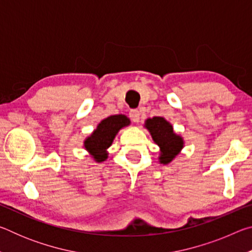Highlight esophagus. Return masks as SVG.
Listing matches in <instances>:
<instances>
[{
	"label": "esophagus",
	"instance_id": "esophagus-1",
	"mask_svg": "<svg viewBox=\"0 0 252 252\" xmlns=\"http://www.w3.org/2000/svg\"><path fill=\"white\" fill-rule=\"evenodd\" d=\"M129 116H130L132 121H134L136 123L140 121V111L139 110H136V109L131 110L130 113H129Z\"/></svg>",
	"mask_w": 252,
	"mask_h": 252
}]
</instances>
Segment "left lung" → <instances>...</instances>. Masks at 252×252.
Segmentation results:
<instances>
[{"label":"left lung","instance_id":"obj_1","mask_svg":"<svg viewBox=\"0 0 252 252\" xmlns=\"http://www.w3.org/2000/svg\"><path fill=\"white\" fill-rule=\"evenodd\" d=\"M144 127L151 134V138L160 149L159 160L160 164H169L180 155L185 147V140L180 134L174 132L171 123L163 117L149 118L144 121Z\"/></svg>","mask_w":252,"mask_h":252}]
</instances>
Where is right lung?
I'll return each mask as SVG.
<instances>
[{"mask_svg": "<svg viewBox=\"0 0 252 252\" xmlns=\"http://www.w3.org/2000/svg\"><path fill=\"white\" fill-rule=\"evenodd\" d=\"M130 119L125 114H114L102 120L92 133L83 141V148L95 162H103L109 157L108 149L112 146L119 131L130 126Z\"/></svg>", "mask_w": 252, "mask_h": 252, "instance_id": "right-lung-1", "label": "right lung"}]
</instances>
